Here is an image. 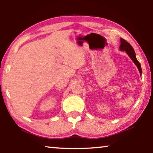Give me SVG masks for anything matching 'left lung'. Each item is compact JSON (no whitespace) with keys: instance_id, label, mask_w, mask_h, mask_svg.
Here are the masks:
<instances>
[{"instance_id":"1","label":"left lung","mask_w":153,"mask_h":153,"mask_svg":"<svg viewBox=\"0 0 153 153\" xmlns=\"http://www.w3.org/2000/svg\"><path fill=\"white\" fill-rule=\"evenodd\" d=\"M120 50L121 51H126L127 54L129 55V57L131 58V60L133 61V62L135 63L136 65L138 67V69H139L140 74V76L142 74V68H141V65L138 61L137 60V59L136 57V53L135 51H134V48L132 46H131L127 42L126 40H125L123 38H121V45H120Z\"/></svg>"}]
</instances>
